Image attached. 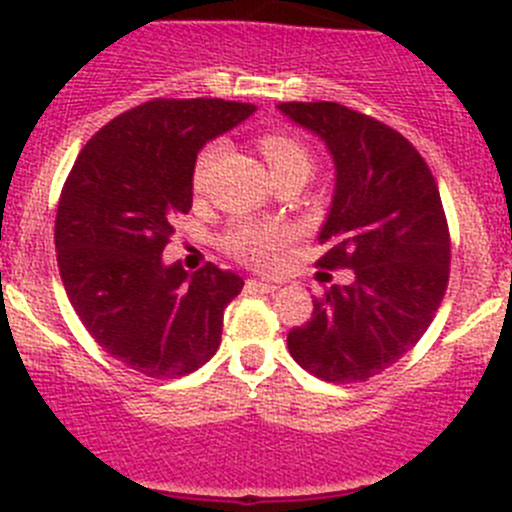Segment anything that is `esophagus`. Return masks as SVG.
<instances>
[{
    "label": "esophagus",
    "instance_id": "1",
    "mask_svg": "<svg viewBox=\"0 0 512 512\" xmlns=\"http://www.w3.org/2000/svg\"><path fill=\"white\" fill-rule=\"evenodd\" d=\"M246 288H249V291H258V293H273V291H278L276 283L256 281V278H251V281H246Z\"/></svg>",
    "mask_w": 512,
    "mask_h": 512
}]
</instances>
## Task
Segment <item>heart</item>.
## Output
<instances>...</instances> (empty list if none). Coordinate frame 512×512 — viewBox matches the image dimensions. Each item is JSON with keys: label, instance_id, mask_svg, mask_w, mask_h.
I'll list each match as a JSON object with an SVG mask.
<instances>
[{"label": "heart", "instance_id": "b5f03b06", "mask_svg": "<svg viewBox=\"0 0 512 512\" xmlns=\"http://www.w3.org/2000/svg\"><path fill=\"white\" fill-rule=\"evenodd\" d=\"M258 147L266 160L271 177H286L295 175L305 182L313 170V155H310L308 145L303 140L295 138L293 133L286 130H271L258 138ZM224 152V142H209L202 152H199L197 162H194V189H204L209 172L217 165V160ZM291 239V231L283 224H261V221H236L224 236L226 251H231L241 261L251 263V266L266 268L276 261V251L281 249L286 241Z\"/></svg>", "mask_w": 512, "mask_h": 512}]
</instances>
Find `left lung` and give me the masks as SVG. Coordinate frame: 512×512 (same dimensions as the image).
<instances>
[{
  "label": "left lung",
  "instance_id": "obj_1",
  "mask_svg": "<svg viewBox=\"0 0 512 512\" xmlns=\"http://www.w3.org/2000/svg\"><path fill=\"white\" fill-rule=\"evenodd\" d=\"M278 110L333 155V204L318 236L328 254L318 266L355 273L313 300L288 350L325 382H365L412 350L444 300L451 239L439 187L412 142L370 115L328 100Z\"/></svg>",
  "mask_w": 512,
  "mask_h": 512
}]
</instances>
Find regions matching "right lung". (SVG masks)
<instances>
[{
    "label": "right lung",
    "instance_id": "right-lung-1",
    "mask_svg": "<svg viewBox=\"0 0 512 512\" xmlns=\"http://www.w3.org/2000/svg\"><path fill=\"white\" fill-rule=\"evenodd\" d=\"M256 110L221 98H155L100 128L76 157L56 214L68 300L110 357L147 377H182L219 350L244 278L162 261L172 219L192 209L197 152Z\"/></svg>",
    "mask_w": 512,
    "mask_h": 512
}]
</instances>
